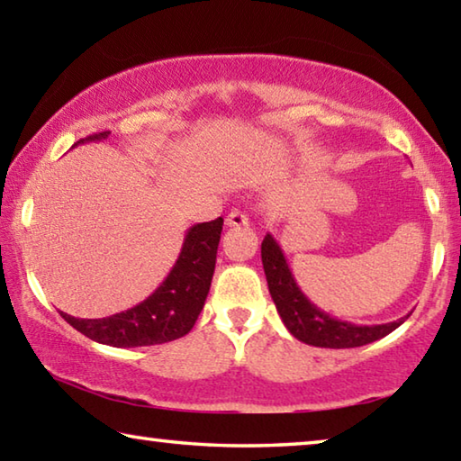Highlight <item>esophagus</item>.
Returning a JSON list of instances; mask_svg holds the SVG:
<instances>
[{"instance_id": "1", "label": "esophagus", "mask_w": 461, "mask_h": 461, "mask_svg": "<svg viewBox=\"0 0 461 461\" xmlns=\"http://www.w3.org/2000/svg\"><path fill=\"white\" fill-rule=\"evenodd\" d=\"M248 223H249L248 215L241 212H231L228 217H225V225H228V228H240V225H248Z\"/></svg>"}]
</instances>
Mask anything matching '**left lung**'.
I'll list each match as a JSON object with an SVG mask.
<instances>
[{"label":"left lung","mask_w":461,"mask_h":461,"mask_svg":"<svg viewBox=\"0 0 461 461\" xmlns=\"http://www.w3.org/2000/svg\"><path fill=\"white\" fill-rule=\"evenodd\" d=\"M262 267L280 319H283L286 330L307 346L331 349L360 348L384 338L409 317H401L396 321L382 325H356L325 313L303 294L291 268H288L283 249L270 233H267L262 241Z\"/></svg>","instance_id":"left-lung-1"}]
</instances>
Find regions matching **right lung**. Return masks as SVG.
Here are the masks:
<instances>
[{"label":"right lung","mask_w":461,"mask_h":461,"mask_svg":"<svg viewBox=\"0 0 461 461\" xmlns=\"http://www.w3.org/2000/svg\"><path fill=\"white\" fill-rule=\"evenodd\" d=\"M107 136L109 131H99L77 144L99 142ZM221 225L223 220L217 217L213 221L189 228L173 270L140 305L104 319H77L60 313L62 319L89 339L113 348L156 346L183 338L193 330L205 305L215 270Z\"/></svg>","instance_id":"add662e5"}]
</instances>
